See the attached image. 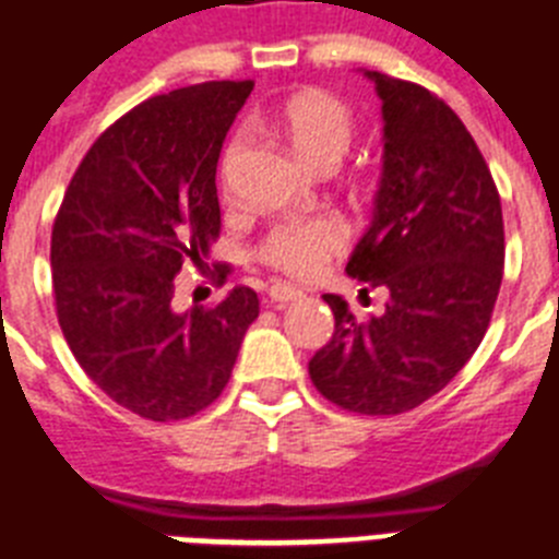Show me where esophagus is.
<instances>
[{
    "instance_id": "34e87169",
    "label": "esophagus",
    "mask_w": 559,
    "mask_h": 559,
    "mask_svg": "<svg viewBox=\"0 0 559 559\" xmlns=\"http://www.w3.org/2000/svg\"><path fill=\"white\" fill-rule=\"evenodd\" d=\"M302 297V290L297 285H288V283H274L269 288V299L274 305H285V302H294V299Z\"/></svg>"
}]
</instances>
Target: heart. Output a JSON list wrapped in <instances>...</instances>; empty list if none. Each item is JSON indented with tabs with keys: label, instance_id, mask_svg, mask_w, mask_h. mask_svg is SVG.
<instances>
[{
	"label": "heart",
	"instance_id": "heart-1",
	"mask_svg": "<svg viewBox=\"0 0 559 559\" xmlns=\"http://www.w3.org/2000/svg\"><path fill=\"white\" fill-rule=\"evenodd\" d=\"M274 130L297 150L305 164L333 169L353 141V116L345 102L325 90H299L280 102L271 112ZM242 150V135L234 132L223 146L221 183L228 189L234 160ZM347 248V226L336 214L288 217L269 228L257 246V257L269 269L294 280L322 274L328 262Z\"/></svg>",
	"mask_w": 559,
	"mask_h": 559
}]
</instances>
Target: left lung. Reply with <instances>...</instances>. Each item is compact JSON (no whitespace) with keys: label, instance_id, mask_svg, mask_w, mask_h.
Segmentation results:
<instances>
[{"label":"left lung","instance_id":"1","mask_svg":"<svg viewBox=\"0 0 559 559\" xmlns=\"http://www.w3.org/2000/svg\"><path fill=\"white\" fill-rule=\"evenodd\" d=\"M367 75L384 112V171L347 274L390 299L381 317L356 319L325 294L336 325L308 373L347 413L399 416L447 388L478 350L507 240L492 171L450 104L413 81Z\"/></svg>","mask_w":559,"mask_h":559}]
</instances>
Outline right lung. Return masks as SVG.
<instances>
[{
	"instance_id": "add662e5",
	"label": "right lung",
	"mask_w": 559,
	"mask_h": 559,
	"mask_svg": "<svg viewBox=\"0 0 559 559\" xmlns=\"http://www.w3.org/2000/svg\"><path fill=\"white\" fill-rule=\"evenodd\" d=\"M254 81L155 95L87 150L52 221V297L81 370L130 413L180 421L223 393L260 299L240 285L171 311L175 276L221 237L217 157ZM223 285L231 265L206 269Z\"/></svg>"
}]
</instances>
